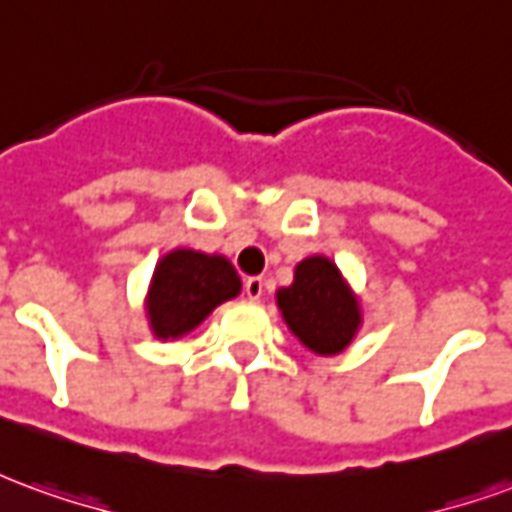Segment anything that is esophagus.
Wrapping results in <instances>:
<instances>
[{
	"instance_id": "1",
	"label": "esophagus",
	"mask_w": 512,
	"mask_h": 512,
	"mask_svg": "<svg viewBox=\"0 0 512 512\" xmlns=\"http://www.w3.org/2000/svg\"><path fill=\"white\" fill-rule=\"evenodd\" d=\"M244 293L249 296L252 301H257L263 293H266V282H263V277H249L244 282Z\"/></svg>"
}]
</instances>
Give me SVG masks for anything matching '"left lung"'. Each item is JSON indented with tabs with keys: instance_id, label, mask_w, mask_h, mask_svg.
<instances>
[{
	"instance_id": "1",
	"label": "left lung",
	"mask_w": 512,
	"mask_h": 512,
	"mask_svg": "<svg viewBox=\"0 0 512 512\" xmlns=\"http://www.w3.org/2000/svg\"><path fill=\"white\" fill-rule=\"evenodd\" d=\"M277 304L288 329L321 356L345 351L362 326V310L354 290L329 257L301 260L293 285L277 290Z\"/></svg>"
}]
</instances>
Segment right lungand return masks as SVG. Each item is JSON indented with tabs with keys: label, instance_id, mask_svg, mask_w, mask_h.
Segmentation results:
<instances>
[{
	"label": "right lung",
	"instance_id": "obj_1",
	"mask_svg": "<svg viewBox=\"0 0 512 512\" xmlns=\"http://www.w3.org/2000/svg\"><path fill=\"white\" fill-rule=\"evenodd\" d=\"M241 293V277L222 255L172 249L158 260L147 290V321L158 340H175L200 326L219 304Z\"/></svg>",
	"mask_w": 512,
	"mask_h": 512
}]
</instances>
